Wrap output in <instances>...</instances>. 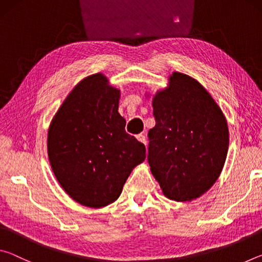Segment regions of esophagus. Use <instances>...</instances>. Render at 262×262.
Returning <instances> with one entry per match:
<instances>
[{"mask_svg": "<svg viewBox=\"0 0 262 262\" xmlns=\"http://www.w3.org/2000/svg\"><path fill=\"white\" fill-rule=\"evenodd\" d=\"M137 140H139L140 142H142L143 144H147V137H145L144 134H139L137 135Z\"/></svg>", "mask_w": 262, "mask_h": 262, "instance_id": "obj_1", "label": "esophagus"}]
</instances>
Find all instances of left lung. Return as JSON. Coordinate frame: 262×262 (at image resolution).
<instances>
[{
	"label": "left lung",
	"mask_w": 262,
	"mask_h": 262,
	"mask_svg": "<svg viewBox=\"0 0 262 262\" xmlns=\"http://www.w3.org/2000/svg\"><path fill=\"white\" fill-rule=\"evenodd\" d=\"M156 125L148 133V163L166 198L190 201L221 174L229 148L223 113L200 83L173 73L152 99Z\"/></svg>",
	"instance_id": "left-lung-1"
}]
</instances>
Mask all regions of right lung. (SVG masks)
<instances>
[{
	"instance_id": "add662e5",
	"label": "right lung",
	"mask_w": 262,
	"mask_h": 262,
	"mask_svg": "<svg viewBox=\"0 0 262 262\" xmlns=\"http://www.w3.org/2000/svg\"><path fill=\"white\" fill-rule=\"evenodd\" d=\"M120 92L101 74L79 82L48 129L52 170L70 198L100 208L120 196L128 176L145 159V145L125 130Z\"/></svg>"
}]
</instances>
